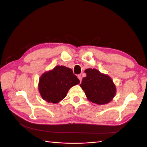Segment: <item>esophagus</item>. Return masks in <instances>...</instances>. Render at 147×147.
Listing matches in <instances>:
<instances>
[{
	"mask_svg": "<svg viewBox=\"0 0 147 147\" xmlns=\"http://www.w3.org/2000/svg\"><path fill=\"white\" fill-rule=\"evenodd\" d=\"M78 78L80 80V82H82V77L81 76V75H78Z\"/></svg>",
	"mask_w": 147,
	"mask_h": 147,
	"instance_id": "1",
	"label": "esophagus"
}]
</instances>
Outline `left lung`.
I'll return each mask as SVG.
<instances>
[{
	"instance_id": "obj_1",
	"label": "left lung",
	"mask_w": 147,
	"mask_h": 147,
	"mask_svg": "<svg viewBox=\"0 0 147 147\" xmlns=\"http://www.w3.org/2000/svg\"><path fill=\"white\" fill-rule=\"evenodd\" d=\"M86 77L82 80L80 86L88 100L102 105L110 102L116 93V87L108 75L94 69H86Z\"/></svg>"
}]
</instances>
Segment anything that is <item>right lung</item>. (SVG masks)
Returning <instances> with one entry per match:
<instances>
[{"label": "right lung", "mask_w": 147, "mask_h": 147, "mask_svg": "<svg viewBox=\"0 0 147 147\" xmlns=\"http://www.w3.org/2000/svg\"><path fill=\"white\" fill-rule=\"evenodd\" d=\"M79 82V79L74 74L72 69L57 65L42 75L38 90L44 100L56 104L63 99L69 89Z\"/></svg>", "instance_id": "add662e5"}]
</instances>
